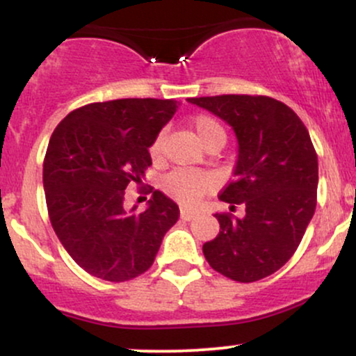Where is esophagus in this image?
<instances>
[{"label":"esophagus","instance_id":"esophagus-1","mask_svg":"<svg viewBox=\"0 0 356 356\" xmlns=\"http://www.w3.org/2000/svg\"><path fill=\"white\" fill-rule=\"evenodd\" d=\"M181 218L184 220H192L194 218H197V212L189 211V209H181Z\"/></svg>","mask_w":356,"mask_h":356}]
</instances>
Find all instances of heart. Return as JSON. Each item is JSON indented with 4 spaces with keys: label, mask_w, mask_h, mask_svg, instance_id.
<instances>
[{
    "label": "heart",
    "mask_w": 356,
    "mask_h": 356,
    "mask_svg": "<svg viewBox=\"0 0 356 356\" xmlns=\"http://www.w3.org/2000/svg\"><path fill=\"white\" fill-rule=\"evenodd\" d=\"M191 127L199 140L207 149L211 147H222L227 134L224 125L209 113H195L191 118ZM149 154L152 161H161L164 154V134H157L149 145ZM212 187V177L209 174L194 172V170H174L162 181V189L175 201L194 206L201 195L206 194Z\"/></svg>",
    "instance_id": "obj_1"
}]
</instances>
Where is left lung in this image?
I'll use <instances>...</instances> for the list:
<instances>
[{
	"mask_svg": "<svg viewBox=\"0 0 356 356\" xmlns=\"http://www.w3.org/2000/svg\"><path fill=\"white\" fill-rule=\"evenodd\" d=\"M226 120L239 142L234 175L220 201L243 206L218 212L220 229L202 246L214 271L239 283L259 281L295 254L316 209L318 155L308 129L283 102L266 95L189 99Z\"/></svg>",
	"mask_w": 356,
	"mask_h": 356,
	"instance_id": "8db88e82",
	"label": "left lung"
}]
</instances>
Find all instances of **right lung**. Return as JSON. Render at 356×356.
<instances>
[{
	"label": "right lung",
	"mask_w": 356,
	"mask_h": 356,
	"mask_svg": "<svg viewBox=\"0 0 356 356\" xmlns=\"http://www.w3.org/2000/svg\"><path fill=\"white\" fill-rule=\"evenodd\" d=\"M174 99L95 102L68 113L53 130L43 161L48 216L60 243L88 275L112 283L154 264L179 207L154 187L149 207L127 211L124 189L142 188L152 165L149 145L172 118Z\"/></svg>",
	"instance_id": "right-lung-1"
}]
</instances>
